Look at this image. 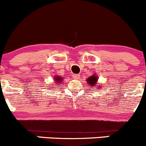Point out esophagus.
Returning <instances> with one entry per match:
<instances>
[{
	"label": "esophagus",
	"instance_id": "34e87169",
	"mask_svg": "<svg viewBox=\"0 0 146 146\" xmlns=\"http://www.w3.org/2000/svg\"><path fill=\"white\" fill-rule=\"evenodd\" d=\"M74 79H79V74H73Z\"/></svg>",
	"mask_w": 146,
	"mask_h": 146
}]
</instances>
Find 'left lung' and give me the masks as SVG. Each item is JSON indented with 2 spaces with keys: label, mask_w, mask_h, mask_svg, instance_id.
Here are the masks:
<instances>
[{
  "label": "left lung",
  "mask_w": 146,
  "mask_h": 146,
  "mask_svg": "<svg viewBox=\"0 0 146 146\" xmlns=\"http://www.w3.org/2000/svg\"><path fill=\"white\" fill-rule=\"evenodd\" d=\"M98 81V77L96 76V75H92L90 77L86 79V82L89 84V86H95L96 85V82Z\"/></svg>",
  "instance_id": "1"
}]
</instances>
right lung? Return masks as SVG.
Segmentation results:
<instances>
[{"instance_id":"obj_1","label":"right lung","mask_w":146,"mask_h":146,"mask_svg":"<svg viewBox=\"0 0 146 146\" xmlns=\"http://www.w3.org/2000/svg\"><path fill=\"white\" fill-rule=\"evenodd\" d=\"M54 79H55V83H60V82H62V81L63 80V79L62 77H60V76H56L55 77H54ZM51 88V89H52Z\"/></svg>"}]
</instances>
